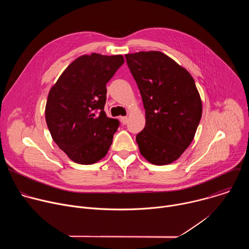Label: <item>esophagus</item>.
Returning <instances> with one entry per match:
<instances>
[{
	"instance_id": "esophagus-1",
	"label": "esophagus",
	"mask_w": 249,
	"mask_h": 249,
	"mask_svg": "<svg viewBox=\"0 0 249 249\" xmlns=\"http://www.w3.org/2000/svg\"><path fill=\"white\" fill-rule=\"evenodd\" d=\"M120 120H121L122 124H126L128 122V117L127 116H122V117H120Z\"/></svg>"
}]
</instances>
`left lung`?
Returning <instances> with one entry per match:
<instances>
[{
  "label": "left lung",
  "instance_id": "obj_1",
  "mask_svg": "<svg viewBox=\"0 0 249 249\" xmlns=\"http://www.w3.org/2000/svg\"><path fill=\"white\" fill-rule=\"evenodd\" d=\"M146 110V126L136 141L149 162L177 160L194 139L202 100L188 71L160 51L126 54Z\"/></svg>",
  "mask_w": 249,
  "mask_h": 249
}]
</instances>
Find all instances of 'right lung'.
I'll return each instance as SVG.
<instances>
[{
	"label": "right lung",
	"instance_id": "add662e5",
	"mask_svg": "<svg viewBox=\"0 0 249 249\" xmlns=\"http://www.w3.org/2000/svg\"><path fill=\"white\" fill-rule=\"evenodd\" d=\"M123 63L122 55H82L49 90L48 129L58 147L76 163L92 164L107 155L119 121L103 110L106 84Z\"/></svg>",
	"mask_w": 249,
	"mask_h": 249
}]
</instances>
